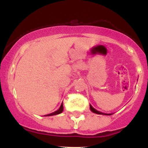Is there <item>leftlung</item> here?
Here are the masks:
<instances>
[{"label": "left lung", "instance_id": "1", "mask_svg": "<svg viewBox=\"0 0 148 148\" xmlns=\"http://www.w3.org/2000/svg\"><path fill=\"white\" fill-rule=\"evenodd\" d=\"M90 109L91 110V111L92 112V113H96V114H99V115H110L113 114V113H102V112L98 111L97 110H96V109H95V108H93V107L92 106V105H91V104H90Z\"/></svg>", "mask_w": 148, "mask_h": 148}]
</instances>
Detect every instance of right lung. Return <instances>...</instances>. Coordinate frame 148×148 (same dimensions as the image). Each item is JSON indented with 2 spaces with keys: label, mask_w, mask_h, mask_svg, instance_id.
<instances>
[{
  "label": "right lung",
  "mask_w": 148,
  "mask_h": 148,
  "mask_svg": "<svg viewBox=\"0 0 148 148\" xmlns=\"http://www.w3.org/2000/svg\"><path fill=\"white\" fill-rule=\"evenodd\" d=\"M63 111V104H62V102L61 103L60 108H58V109L57 110V111H56L55 112H53V113H50V114H47V115H45V116H51V115H58V114H60Z\"/></svg>",
  "instance_id": "add662e5"
}]
</instances>
